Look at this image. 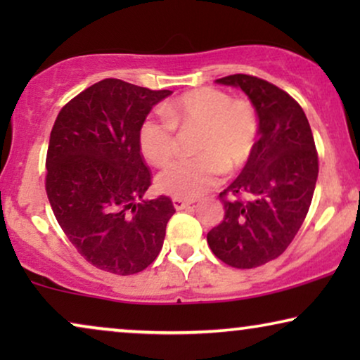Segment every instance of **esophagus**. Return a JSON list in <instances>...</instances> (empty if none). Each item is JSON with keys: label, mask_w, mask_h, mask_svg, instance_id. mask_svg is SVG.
Segmentation results:
<instances>
[{"label": "esophagus", "mask_w": 360, "mask_h": 360, "mask_svg": "<svg viewBox=\"0 0 360 360\" xmlns=\"http://www.w3.org/2000/svg\"><path fill=\"white\" fill-rule=\"evenodd\" d=\"M190 205H191V201H188V200L174 198V206H175V210H185V208H188Z\"/></svg>", "instance_id": "34e87169"}]
</instances>
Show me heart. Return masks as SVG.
Wrapping results in <instances>:
<instances>
[{
  "label": "heart",
  "mask_w": 360,
  "mask_h": 360,
  "mask_svg": "<svg viewBox=\"0 0 360 360\" xmlns=\"http://www.w3.org/2000/svg\"><path fill=\"white\" fill-rule=\"evenodd\" d=\"M164 117L149 115L137 129V144L150 164L164 167L175 155V129L200 127L195 157L181 159L162 172L159 188L181 200L198 198L252 159L259 116L252 103L233 100L229 93L206 86L185 93L162 108Z\"/></svg>",
  "instance_id": "b5f03b06"
}]
</instances>
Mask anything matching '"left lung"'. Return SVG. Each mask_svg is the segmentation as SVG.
Returning a JSON list of instances; mask_svg holds the SVG:
<instances>
[{
    "label": "left lung",
    "instance_id": "left-lung-1",
    "mask_svg": "<svg viewBox=\"0 0 360 360\" xmlns=\"http://www.w3.org/2000/svg\"><path fill=\"white\" fill-rule=\"evenodd\" d=\"M216 82L250 98L259 141L240 175L219 193L224 218L206 239L224 264L255 269L280 257L302 228L318 179V150L307 115L282 88L245 73Z\"/></svg>",
    "mask_w": 360,
    "mask_h": 360
}]
</instances>
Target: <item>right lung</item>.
<instances>
[{"label": "right lung", "instance_id": "obj_1", "mask_svg": "<svg viewBox=\"0 0 360 360\" xmlns=\"http://www.w3.org/2000/svg\"><path fill=\"white\" fill-rule=\"evenodd\" d=\"M170 90L105 78L58 112L46 159V191L68 240L96 269L132 275L159 255L174 203L142 196L152 172L137 129Z\"/></svg>", "mask_w": 360, "mask_h": 360}]
</instances>
